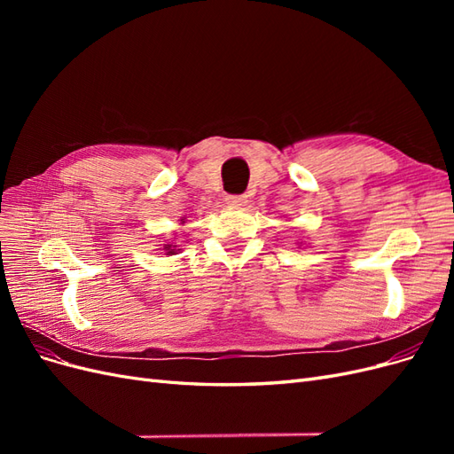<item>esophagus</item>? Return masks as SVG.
Wrapping results in <instances>:
<instances>
[{"label": "esophagus", "instance_id": "1", "mask_svg": "<svg viewBox=\"0 0 454 454\" xmlns=\"http://www.w3.org/2000/svg\"><path fill=\"white\" fill-rule=\"evenodd\" d=\"M225 202L229 206H244L246 204V195H227Z\"/></svg>", "mask_w": 454, "mask_h": 454}]
</instances>
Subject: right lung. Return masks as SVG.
Returning <instances> with one entry per match:
<instances>
[{"label": "right lung", "mask_w": 454, "mask_h": 454, "mask_svg": "<svg viewBox=\"0 0 454 454\" xmlns=\"http://www.w3.org/2000/svg\"><path fill=\"white\" fill-rule=\"evenodd\" d=\"M168 250H170V246H168ZM168 254H172V252H168Z\"/></svg>", "instance_id": "right-lung-1"}]
</instances>
